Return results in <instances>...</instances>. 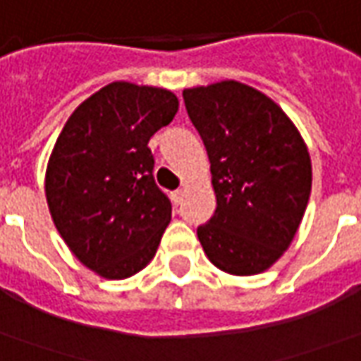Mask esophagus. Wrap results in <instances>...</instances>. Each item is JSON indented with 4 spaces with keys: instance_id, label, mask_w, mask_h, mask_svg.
<instances>
[{
    "instance_id": "obj_1",
    "label": "esophagus",
    "mask_w": 361,
    "mask_h": 361,
    "mask_svg": "<svg viewBox=\"0 0 361 361\" xmlns=\"http://www.w3.org/2000/svg\"><path fill=\"white\" fill-rule=\"evenodd\" d=\"M183 196H185V190H183V188H180V190H175V192H173V202H175V204H180Z\"/></svg>"
}]
</instances>
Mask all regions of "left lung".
Instances as JSON below:
<instances>
[{"mask_svg": "<svg viewBox=\"0 0 361 361\" xmlns=\"http://www.w3.org/2000/svg\"><path fill=\"white\" fill-rule=\"evenodd\" d=\"M210 159L216 210L198 228L202 250L230 275L267 271L289 250L309 204L312 165L283 109L247 84L183 90Z\"/></svg>", "mask_w": 361, "mask_h": 361, "instance_id": "left-lung-1", "label": "left lung"}]
</instances>
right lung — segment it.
<instances>
[{"mask_svg": "<svg viewBox=\"0 0 361 361\" xmlns=\"http://www.w3.org/2000/svg\"><path fill=\"white\" fill-rule=\"evenodd\" d=\"M176 111L171 90L111 82L72 111L56 137L44 173L49 212L76 259L104 279L147 267L171 222L147 143Z\"/></svg>", "mask_w": 361, "mask_h": 361, "instance_id": "right-lung-1", "label": "right lung"}]
</instances>
